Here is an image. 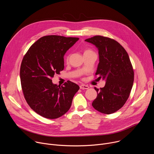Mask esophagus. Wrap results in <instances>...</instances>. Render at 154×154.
Segmentation results:
<instances>
[{
    "label": "esophagus",
    "mask_w": 154,
    "mask_h": 154,
    "mask_svg": "<svg viewBox=\"0 0 154 154\" xmlns=\"http://www.w3.org/2000/svg\"><path fill=\"white\" fill-rule=\"evenodd\" d=\"M80 88L82 89V90H87L89 88V86L88 85H84V84H82V85H80Z\"/></svg>",
    "instance_id": "1"
}]
</instances>
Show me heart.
Wrapping results in <instances>:
<instances>
[{
    "instance_id": "1",
    "label": "heart",
    "mask_w": 154,
    "mask_h": 154,
    "mask_svg": "<svg viewBox=\"0 0 154 154\" xmlns=\"http://www.w3.org/2000/svg\"><path fill=\"white\" fill-rule=\"evenodd\" d=\"M88 52H91V51H90V50H86V51H85V52H84V53ZM66 60H68V57H66Z\"/></svg>"
}]
</instances>
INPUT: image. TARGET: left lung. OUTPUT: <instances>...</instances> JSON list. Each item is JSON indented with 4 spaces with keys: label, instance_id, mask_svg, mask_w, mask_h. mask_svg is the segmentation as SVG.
<instances>
[{
    "label": "left lung",
    "instance_id": "8db88e82",
    "mask_svg": "<svg viewBox=\"0 0 154 154\" xmlns=\"http://www.w3.org/2000/svg\"><path fill=\"white\" fill-rule=\"evenodd\" d=\"M85 41L97 48L99 63L96 75L106 82L100 90L94 88L97 96L92 105L102 113H113L125 104L133 86L134 72L128 55L111 38L95 36Z\"/></svg>",
    "mask_w": 154,
    "mask_h": 154
}]
</instances>
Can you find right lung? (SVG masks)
Instances as JSON below:
<instances>
[{
	"label": "right lung",
	"instance_id": "right-lung-1",
	"mask_svg": "<svg viewBox=\"0 0 154 154\" xmlns=\"http://www.w3.org/2000/svg\"><path fill=\"white\" fill-rule=\"evenodd\" d=\"M79 38L43 36L29 48L22 61L20 78L24 97L40 116L56 119L66 113L80 87L68 80L63 86L51 78L64 69V55Z\"/></svg>",
	"mask_w": 154,
	"mask_h": 154
}]
</instances>
